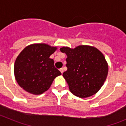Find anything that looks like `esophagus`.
<instances>
[{
    "label": "esophagus",
    "mask_w": 126,
    "mask_h": 126,
    "mask_svg": "<svg viewBox=\"0 0 126 126\" xmlns=\"http://www.w3.org/2000/svg\"><path fill=\"white\" fill-rule=\"evenodd\" d=\"M59 70H60V71H61V73H62V74L64 73V69H63V68H61Z\"/></svg>",
    "instance_id": "obj_1"
}]
</instances>
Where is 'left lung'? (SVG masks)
<instances>
[{
	"mask_svg": "<svg viewBox=\"0 0 126 126\" xmlns=\"http://www.w3.org/2000/svg\"><path fill=\"white\" fill-rule=\"evenodd\" d=\"M60 50L67 56V70L63 76L71 93L80 98L97 93L106 80L109 69L102 52L88 45H80L74 49L62 47Z\"/></svg>",
	"mask_w": 126,
	"mask_h": 126,
	"instance_id": "left-lung-1",
	"label": "left lung"
}]
</instances>
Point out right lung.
Returning <instances> with one entry per match:
<instances>
[{
    "instance_id": "obj_1",
    "label": "right lung",
    "mask_w": 126,
    "mask_h": 126,
    "mask_svg": "<svg viewBox=\"0 0 126 126\" xmlns=\"http://www.w3.org/2000/svg\"><path fill=\"white\" fill-rule=\"evenodd\" d=\"M57 48L45 43L29 45L17 56L14 75L19 85L25 91L40 94L49 88L53 79L61 74L50 56Z\"/></svg>"
}]
</instances>
